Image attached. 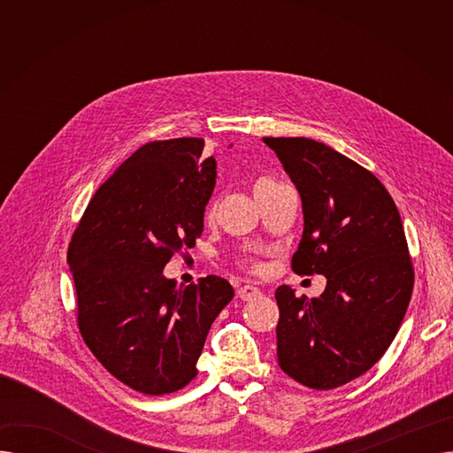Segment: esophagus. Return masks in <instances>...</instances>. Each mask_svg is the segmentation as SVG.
I'll return each mask as SVG.
<instances>
[{"mask_svg":"<svg viewBox=\"0 0 453 453\" xmlns=\"http://www.w3.org/2000/svg\"><path fill=\"white\" fill-rule=\"evenodd\" d=\"M239 297L242 299V301H251V299H255V297H260V288H257V287H253V284H244V287H241L239 288Z\"/></svg>","mask_w":453,"mask_h":453,"instance_id":"34e87169","label":"esophagus"}]
</instances>
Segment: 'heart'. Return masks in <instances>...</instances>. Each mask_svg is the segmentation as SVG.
I'll use <instances>...</instances> for the list:
<instances>
[{"label":"heart","mask_w":453,"mask_h":453,"mask_svg":"<svg viewBox=\"0 0 453 453\" xmlns=\"http://www.w3.org/2000/svg\"><path fill=\"white\" fill-rule=\"evenodd\" d=\"M266 181H270V180H260L257 185H260V183H266ZM257 185H255V187H257Z\"/></svg>","instance_id":"1"}]
</instances>
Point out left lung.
<instances>
[{"mask_svg": "<svg viewBox=\"0 0 453 453\" xmlns=\"http://www.w3.org/2000/svg\"><path fill=\"white\" fill-rule=\"evenodd\" d=\"M301 196L292 268L321 273L319 297L277 288V360L296 382L334 389L382 358L408 311L413 266L398 209L364 166L306 137H265Z\"/></svg>", "mask_w": 453, "mask_h": 453, "instance_id": "obj_1", "label": "left lung"}]
</instances>
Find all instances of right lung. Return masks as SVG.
I'll return each mask as SVG.
<instances>
[{"instance_id": "obj_1", "label": "right lung", "mask_w": 453, "mask_h": 453, "mask_svg": "<svg viewBox=\"0 0 453 453\" xmlns=\"http://www.w3.org/2000/svg\"><path fill=\"white\" fill-rule=\"evenodd\" d=\"M203 145L180 137L135 150L95 193L67 250L86 345L145 395L174 393L198 374L207 332L234 296L217 275L188 287L163 275L203 231L217 183Z\"/></svg>"}]
</instances>
